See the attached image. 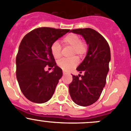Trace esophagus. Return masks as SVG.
<instances>
[{"mask_svg": "<svg viewBox=\"0 0 131 131\" xmlns=\"http://www.w3.org/2000/svg\"><path fill=\"white\" fill-rule=\"evenodd\" d=\"M63 74H64V75H65V74H67V73L65 71H63Z\"/></svg>", "mask_w": 131, "mask_h": 131, "instance_id": "esophagus-1", "label": "esophagus"}]
</instances>
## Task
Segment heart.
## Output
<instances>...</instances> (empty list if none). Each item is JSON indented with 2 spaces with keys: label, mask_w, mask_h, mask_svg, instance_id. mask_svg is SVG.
Listing matches in <instances>:
<instances>
[{
  "label": "heart",
  "mask_w": 131,
  "mask_h": 131,
  "mask_svg": "<svg viewBox=\"0 0 131 131\" xmlns=\"http://www.w3.org/2000/svg\"><path fill=\"white\" fill-rule=\"evenodd\" d=\"M62 42L64 46L72 47V56L77 55L78 57H82L88 52V43L85 41L82 40L80 36L76 33H69L66 35L62 39ZM50 50L55 59H58L61 57L62 47L59 42L55 41L53 42ZM78 63V59L76 57H73L70 59H63L59 60L57 63V65L63 70L70 71L77 66Z\"/></svg>",
  "instance_id": "b5f03b06"
}]
</instances>
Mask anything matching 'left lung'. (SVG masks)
Returning a JSON list of instances; mask_svg holds the SVG:
<instances>
[{"mask_svg":"<svg viewBox=\"0 0 131 131\" xmlns=\"http://www.w3.org/2000/svg\"><path fill=\"white\" fill-rule=\"evenodd\" d=\"M71 32L82 35L89 48L85 58L76 68L83 75H72V82L68 85L69 93L76 104L88 106L99 99L105 86L111 59L110 49L105 38L94 29H76Z\"/></svg>","mask_w":131,"mask_h":131,"instance_id":"1","label":"left lung"}]
</instances>
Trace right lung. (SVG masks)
Instances as JSON below:
<instances>
[{
  "label": "right lung",
  "mask_w": 131,
  "mask_h": 131,
  "mask_svg": "<svg viewBox=\"0 0 131 131\" xmlns=\"http://www.w3.org/2000/svg\"><path fill=\"white\" fill-rule=\"evenodd\" d=\"M70 29L40 27L23 37L16 56V76L21 92L28 100L43 103L51 98L62 76L50 50L52 43ZM46 67L54 68L49 73Z\"/></svg>",
  "instance_id": "right-lung-1"
}]
</instances>
